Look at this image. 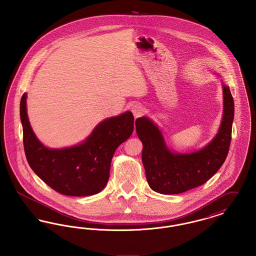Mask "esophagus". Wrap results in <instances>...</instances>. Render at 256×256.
I'll return each mask as SVG.
<instances>
[{
    "label": "esophagus",
    "instance_id": "esophagus-1",
    "mask_svg": "<svg viewBox=\"0 0 256 256\" xmlns=\"http://www.w3.org/2000/svg\"><path fill=\"white\" fill-rule=\"evenodd\" d=\"M132 113L135 118H138L145 113V108L140 104H136L132 106Z\"/></svg>",
    "mask_w": 256,
    "mask_h": 256
}]
</instances>
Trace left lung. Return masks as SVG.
Listing matches in <instances>:
<instances>
[{
	"instance_id": "obj_1",
	"label": "left lung",
	"mask_w": 256,
	"mask_h": 256,
	"mask_svg": "<svg viewBox=\"0 0 256 256\" xmlns=\"http://www.w3.org/2000/svg\"><path fill=\"white\" fill-rule=\"evenodd\" d=\"M224 114L219 132L210 143L192 154L168 148L158 128L148 118L135 121L136 134L143 143L142 162L150 187L160 194L186 192L206 182L228 156L232 142L234 102L228 86L222 84Z\"/></svg>"
}]
</instances>
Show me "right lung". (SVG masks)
Wrapping results in <instances>:
<instances>
[{"mask_svg": "<svg viewBox=\"0 0 256 256\" xmlns=\"http://www.w3.org/2000/svg\"><path fill=\"white\" fill-rule=\"evenodd\" d=\"M26 102L24 93L20 117L24 154L30 168L50 188L63 195L86 196L100 192L108 182L111 159L116 148L134 132L132 113L126 111L100 122L80 145L49 148L32 132Z\"/></svg>", "mask_w": 256, "mask_h": 256, "instance_id": "add662e5", "label": "right lung"}]
</instances>
